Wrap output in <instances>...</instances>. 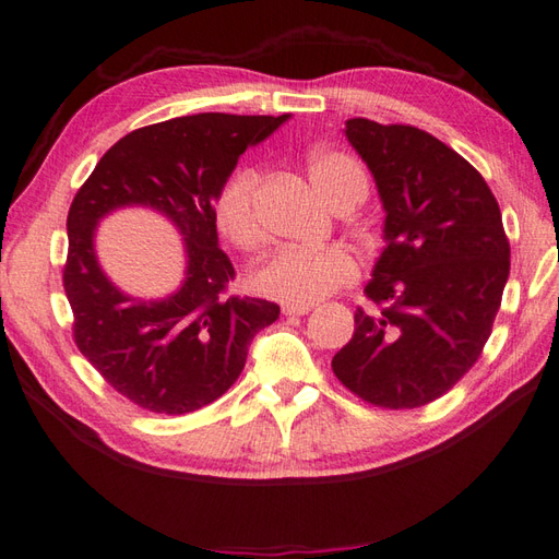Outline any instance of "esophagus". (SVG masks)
<instances>
[{"label": "esophagus", "instance_id": "obj_1", "mask_svg": "<svg viewBox=\"0 0 559 559\" xmlns=\"http://www.w3.org/2000/svg\"><path fill=\"white\" fill-rule=\"evenodd\" d=\"M309 311H311L309 305H283L285 317H305V314H309Z\"/></svg>", "mask_w": 559, "mask_h": 559}]
</instances>
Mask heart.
I'll return each mask as SVG.
<instances>
[{
  "label": "heart",
  "instance_id": "b5f03b06",
  "mask_svg": "<svg viewBox=\"0 0 559 559\" xmlns=\"http://www.w3.org/2000/svg\"><path fill=\"white\" fill-rule=\"evenodd\" d=\"M311 186L335 212L353 210L367 198L369 178L365 166L335 150L307 154ZM259 174L240 166L216 198V221L236 248L250 252L264 242V224L259 216ZM357 262L347 250L335 248H285L271 254L252 274L254 288L283 305H314L357 278Z\"/></svg>",
  "mask_w": 559,
  "mask_h": 559
}]
</instances>
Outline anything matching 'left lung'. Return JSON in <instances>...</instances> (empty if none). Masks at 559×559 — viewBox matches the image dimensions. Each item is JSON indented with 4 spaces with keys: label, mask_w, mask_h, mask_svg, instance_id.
<instances>
[{
    "label": "left lung",
    "mask_w": 559,
    "mask_h": 559,
    "mask_svg": "<svg viewBox=\"0 0 559 559\" xmlns=\"http://www.w3.org/2000/svg\"><path fill=\"white\" fill-rule=\"evenodd\" d=\"M385 210V248L367 283L379 314L355 311L333 357L338 381L373 407L414 409L481 357L510 276V242L484 176L445 142L402 123L349 119Z\"/></svg>",
    "instance_id": "8db88e82"
}]
</instances>
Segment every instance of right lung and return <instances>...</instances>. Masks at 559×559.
Here are the masks:
<instances>
[{
  "label": "right lung",
  "mask_w": 559,
  "mask_h": 559,
  "mask_svg": "<svg viewBox=\"0 0 559 559\" xmlns=\"http://www.w3.org/2000/svg\"><path fill=\"white\" fill-rule=\"evenodd\" d=\"M283 121L288 114H194L138 128L75 192L63 266L73 341L133 405L157 414L210 405L238 381L254 335L278 319L274 302L226 295L236 269L218 248L214 202L240 154ZM121 205H150L185 236L187 278L162 301L126 296L96 262V224Z\"/></svg>",
  "instance_id": "add662e5"
}]
</instances>
